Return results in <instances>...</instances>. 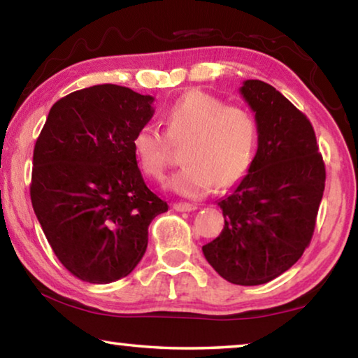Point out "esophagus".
<instances>
[{
    "mask_svg": "<svg viewBox=\"0 0 358 358\" xmlns=\"http://www.w3.org/2000/svg\"><path fill=\"white\" fill-rule=\"evenodd\" d=\"M173 208L176 210H179V213H192V210H195L198 206H196V204H192V203H176Z\"/></svg>",
    "mask_w": 358,
    "mask_h": 358,
    "instance_id": "obj_1",
    "label": "esophagus"
}]
</instances>
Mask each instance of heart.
Returning <instances> with one entry per match:
<instances>
[{"instance_id":"b5f03b06","label":"heart","mask_w":358,"mask_h":358,"mask_svg":"<svg viewBox=\"0 0 358 358\" xmlns=\"http://www.w3.org/2000/svg\"><path fill=\"white\" fill-rule=\"evenodd\" d=\"M163 120L171 143L184 141V166L168 180L173 192L198 198L214 182L228 187L248 171L257 143V125L248 110L193 90L176 99ZM131 148L141 171L162 180L171 157L166 138L155 127L143 125L133 134Z\"/></svg>"}]
</instances>
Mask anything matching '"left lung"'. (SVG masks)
Listing matches in <instances>:
<instances>
[{
  "mask_svg": "<svg viewBox=\"0 0 358 358\" xmlns=\"http://www.w3.org/2000/svg\"><path fill=\"white\" fill-rule=\"evenodd\" d=\"M255 113L259 148L241 182L217 203L224 230L203 245L228 282L260 285L300 260L311 243L325 189V165L301 110L266 82L239 89Z\"/></svg>",
  "mask_w": 358,
  "mask_h": 358,
  "instance_id": "8db88e82",
  "label": "left lung"
}]
</instances>
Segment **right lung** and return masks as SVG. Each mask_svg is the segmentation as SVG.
Segmentation results:
<instances>
[{
  "instance_id": "add662e5",
  "label": "right lung",
  "mask_w": 358,
  "mask_h": 358,
  "mask_svg": "<svg viewBox=\"0 0 358 358\" xmlns=\"http://www.w3.org/2000/svg\"><path fill=\"white\" fill-rule=\"evenodd\" d=\"M152 103L114 84L73 92L52 106L34 145V214L57 259L85 282L128 276L148 249L150 222L168 210L131 148Z\"/></svg>"
}]
</instances>
